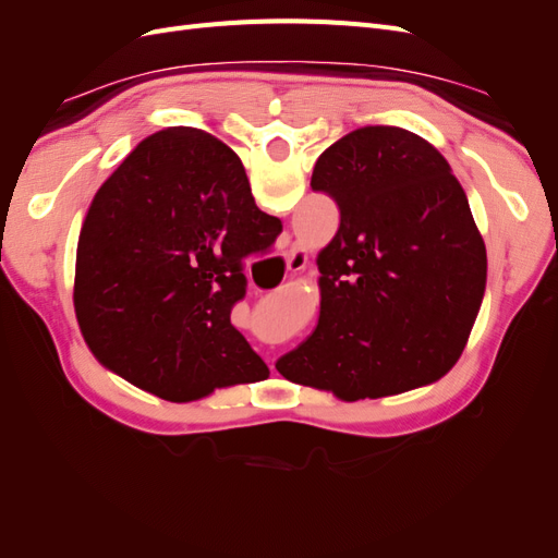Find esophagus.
Returning a JSON list of instances; mask_svg holds the SVG:
<instances>
[{"instance_id":"esophagus-1","label":"esophagus","mask_w":558,"mask_h":558,"mask_svg":"<svg viewBox=\"0 0 558 558\" xmlns=\"http://www.w3.org/2000/svg\"><path fill=\"white\" fill-rule=\"evenodd\" d=\"M305 265H307L305 248H300V246L293 244L289 248V253H286V269H289V272H300V269H305Z\"/></svg>"}]
</instances>
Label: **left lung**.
Listing matches in <instances>:
<instances>
[{
	"label": "left lung",
	"instance_id": "obj_1",
	"mask_svg": "<svg viewBox=\"0 0 558 558\" xmlns=\"http://www.w3.org/2000/svg\"><path fill=\"white\" fill-rule=\"evenodd\" d=\"M312 191L335 199L340 228L318 253V324L279 373L342 400L447 375L486 283L484 240L447 160L414 132L361 128L320 154Z\"/></svg>",
	"mask_w": 558,
	"mask_h": 558
}]
</instances>
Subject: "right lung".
Segmentation results:
<instances>
[{"label":"right lung","instance_id":"1","mask_svg":"<svg viewBox=\"0 0 558 558\" xmlns=\"http://www.w3.org/2000/svg\"><path fill=\"white\" fill-rule=\"evenodd\" d=\"M279 232L232 148L195 128L150 134L81 228L74 307L90 351L172 402L265 379L269 367L230 312L246 295L244 260Z\"/></svg>","mask_w":558,"mask_h":558}]
</instances>
